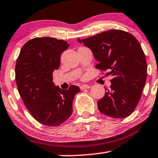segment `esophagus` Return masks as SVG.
<instances>
[{
	"label": "esophagus",
	"instance_id": "1",
	"mask_svg": "<svg viewBox=\"0 0 158 158\" xmlns=\"http://www.w3.org/2000/svg\"><path fill=\"white\" fill-rule=\"evenodd\" d=\"M81 90H84V89H89V88H90V86L89 85H87V84H84V85L81 86Z\"/></svg>",
	"mask_w": 158,
	"mask_h": 158
}]
</instances>
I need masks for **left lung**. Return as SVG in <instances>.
<instances>
[{"mask_svg": "<svg viewBox=\"0 0 158 158\" xmlns=\"http://www.w3.org/2000/svg\"><path fill=\"white\" fill-rule=\"evenodd\" d=\"M81 41L99 61L97 69L113 76L111 85L97 102L101 113L127 118L136 108L146 82L147 62L139 42L129 32L110 30Z\"/></svg>", "mask_w": 158, "mask_h": 158, "instance_id": "obj_1", "label": "left lung"}]
</instances>
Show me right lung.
<instances>
[{"label": "right lung", "mask_w": 158, "mask_h": 158, "mask_svg": "<svg viewBox=\"0 0 158 158\" xmlns=\"http://www.w3.org/2000/svg\"><path fill=\"white\" fill-rule=\"evenodd\" d=\"M69 44L53 38H35L23 45L16 63V83L25 106L37 121L59 126L72 114L77 86L56 87L52 73L60 66V56Z\"/></svg>", "instance_id": "add662e5"}]
</instances>
